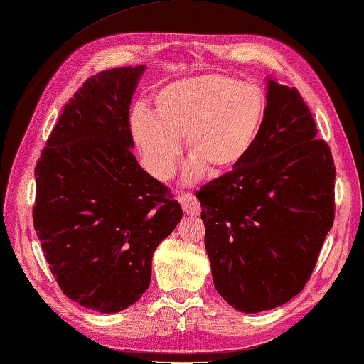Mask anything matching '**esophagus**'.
Masks as SVG:
<instances>
[{
	"mask_svg": "<svg viewBox=\"0 0 364 364\" xmlns=\"http://www.w3.org/2000/svg\"><path fill=\"white\" fill-rule=\"evenodd\" d=\"M178 200H180L184 213L189 215H198L200 211H202V206H200L198 200L196 198L194 194H189V192H186V194H181L180 197H178Z\"/></svg>",
	"mask_w": 364,
	"mask_h": 364,
	"instance_id": "1",
	"label": "esophagus"
}]
</instances>
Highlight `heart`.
I'll return each mask as SVG.
<instances>
[{"label": "heart", "instance_id": "heart-1", "mask_svg": "<svg viewBox=\"0 0 364 364\" xmlns=\"http://www.w3.org/2000/svg\"><path fill=\"white\" fill-rule=\"evenodd\" d=\"M267 112L259 86L225 73H205L162 86L153 97V114L144 106L131 112L129 131L145 168L158 178L173 175L181 153L191 158L184 178L203 170L220 175L237 167L257 142Z\"/></svg>", "mask_w": 364, "mask_h": 364}]
</instances>
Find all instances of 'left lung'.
Masks as SVG:
<instances>
[{
	"mask_svg": "<svg viewBox=\"0 0 364 364\" xmlns=\"http://www.w3.org/2000/svg\"><path fill=\"white\" fill-rule=\"evenodd\" d=\"M267 112L247 158L197 192L215 289L237 311L304 289L335 219V164L297 89L267 78Z\"/></svg>",
	"mask_w": 364,
	"mask_h": 364,
	"instance_id": "1",
	"label": "left lung"
}]
</instances>
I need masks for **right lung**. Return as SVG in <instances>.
I'll use <instances>...</instances> for the list:
<instances>
[{
    "label": "right lung",
    "mask_w": 364,
    "mask_h": 364,
    "mask_svg": "<svg viewBox=\"0 0 364 364\" xmlns=\"http://www.w3.org/2000/svg\"><path fill=\"white\" fill-rule=\"evenodd\" d=\"M144 70L117 67L84 82L34 170V228L51 274L68 299L98 313L142 297L154 250L183 218L129 150V105Z\"/></svg>",
    "instance_id": "1"
}]
</instances>
